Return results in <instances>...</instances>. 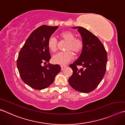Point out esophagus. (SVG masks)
<instances>
[{"label": "esophagus", "instance_id": "1", "mask_svg": "<svg viewBox=\"0 0 125 125\" xmlns=\"http://www.w3.org/2000/svg\"><path fill=\"white\" fill-rule=\"evenodd\" d=\"M61 70H63L65 68V67H66V66H64V65H61Z\"/></svg>", "mask_w": 125, "mask_h": 125}]
</instances>
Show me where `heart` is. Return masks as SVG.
<instances>
[{
    "mask_svg": "<svg viewBox=\"0 0 125 125\" xmlns=\"http://www.w3.org/2000/svg\"><path fill=\"white\" fill-rule=\"evenodd\" d=\"M60 38L67 42L64 52H60L52 57V62L55 64L65 65L73 59V54L69 50L75 54L82 50L83 42L80 38H75V35L71 31H65L60 34ZM48 47L51 51L55 52L57 49V42L54 36L50 37L48 40Z\"/></svg>",
    "mask_w": 125,
    "mask_h": 125,
    "instance_id": "b5f03b06",
    "label": "heart"
}]
</instances>
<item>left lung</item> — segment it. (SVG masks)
<instances>
[{
    "instance_id": "obj_1",
    "label": "left lung",
    "mask_w": 125,
    "mask_h": 125,
    "mask_svg": "<svg viewBox=\"0 0 125 125\" xmlns=\"http://www.w3.org/2000/svg\"><path fill=\"white\" fill-rule=\"evenodd\" d=\"M78 29L83 42V47L80 56L69 67L73 74L69 83L76 91L89 93L94 91L102 80L106 71L107 54L102 43L96 36L82 27ZM81 65L78 70L76 66Z\"/></svg>"
}]
</instances>
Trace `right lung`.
Wrapping results in <instances>:
<instances>
[{
    "label": "right lung",
    "instance_id": "obj_1",
    "mask_svg": "<svg viewBox=\"0 0 125 125\" xmlns=\"http://www.w3.org/2000/svg\"><path fill=\"white\" fill-rule=\"evenodd\" d=\"M58 28L45 25L38 27L29 36L19 52L17 67L21 78L35 90L49 87L61 71L58 64L42 65V63H49L51 59L48 40Z\"/></svg>",
    "mask_w": 125,
    "mask_h": 125
}]
</instances>
